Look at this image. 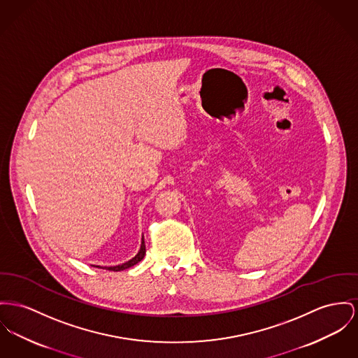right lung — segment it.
<instances>
[{"instance_id":"obj_1","label":"right lung","mask_w":358,"mask_h":358,"mask_svg":"<svg viewBox=\"0 0 358 358\" xmlns=\"http://www.w3.org/2000/svg\"><path fill=\"white\" fill-rule=\"evenodd\" d=\"M145 252H146V248H145V241H141V248H140V251H138V254L133 258V259H130L129 262L122 263L120 266H113V267H101V268H106V270H111V271H120V270H124V268H129V267H131V266H134V264H137L138 262H141L143 259V257H145ZM96 267H100V266H96Z\"/></svg>"}]
</instances>
